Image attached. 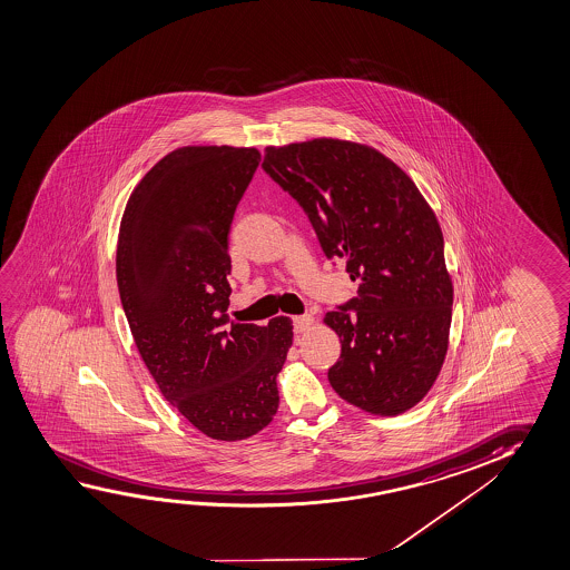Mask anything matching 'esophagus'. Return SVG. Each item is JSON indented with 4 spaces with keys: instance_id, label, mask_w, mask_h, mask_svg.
Listing matches in <instances>:
<instances>
[{
    "instance_id": "esophagus-1",
    "label": "esophagus",
    "mask_w": 570,
    "mask_h": 570,
    "mask_svg": "<svg viewBox=\"0 0 570 570\" xmlns=\"http://www.w3.org/2000/svg\"><path fill=\"white\" fill-rule=\"evenodd\" d=\"M313 323H315V318L311 315L293 316V328H295V333H307L308 328L313 326Z\"/></svg>"
}]
</instances>
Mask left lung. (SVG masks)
I'll return each instance as SVG.
<instances>
[{
  "label": "left lung",
  "mask_w": 570,
  "mask_h": 570,
  "mask_svg": "<svg viewBox=\"0 0 570 570\" xmlns=\"http://www.w3.org/2000/svg\"><path fill=\"white\" fill-rule=\"evenodd\" d=\"M263 170L289 191L326 257L346 262L358 295L325 315L341 338L328 382L376 416L416 406L442 371L453 285L434 209L400 166L338 138L267 146Z\"/></svg>",
  "instance_id": "left-lung-1"
}]
</instances>
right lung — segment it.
<instances>
[{"mask_svg":"<svg viewBox=\"0 0 570 570\" xmlns=\"http://www.w3.org/2000/svg\"><path fill=\"white\" fill-rule=\"evenodd\" d=\"M257 148L181 146L128 198L117 283L136 348L163 396L202 434L239 442L279 407L293 323H229V227Z\"/></svg>","mask_w":570,"mask_h":570,"instance_id":"add662e5","label":"right lung"}]
</instances>
